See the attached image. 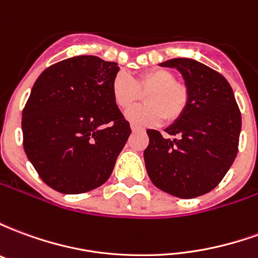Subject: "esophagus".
<instances>
[{
    "label": "esophagus",
    "mask_w": 258,
    "mask_h": 258,
    "mask_svg": "<svg viewBox=\"0 0 258 258\" xmlns=\"http://www.w3.org/2000/svg\"><path fill=\"white\" fill-rule=\"evenodd\" d=\"M131 130H133L134 133H142V131H144V128H141V127H138V125H134V124L131 125Z\"/></svg>",
    "instance_id": "obj_1"
}]
</instances>
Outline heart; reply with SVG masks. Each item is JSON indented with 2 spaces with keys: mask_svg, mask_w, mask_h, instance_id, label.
<instances>
[{
  "mask_svg": "<svg viewBox=\"0 0 258 258\" xmlns=\"http://www.w3.org/2000/svg\"><path fill=\"white\" fill-rule=\"evenodd\" d=\"M113 101L120 110H128L141 101V94L146 105L131 109L127 118L137 125H156L164 118L168 124L175 123L189 103L188 87L175 80L171 70L155 68L144 70L131 79L128 74L118 72L112 80Z\"/></svg>",
  "mask_w": 258,
  "mask_h": 258,
  "instance_id": "heart-1",
  "label": "heart"
}]
</instances>
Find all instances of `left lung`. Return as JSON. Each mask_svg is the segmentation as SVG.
I'll list each match as a JSON object with an SVG mask.
<instances>
[{"instance_id": "obj_1", "label": "left lung", "mask_w": 258, "mask_h": 258, "mask_svg": "<svg viewBox=\"0 0 258 258\" xmlns=\"http://www.w3.org/2000/svg\"><path fill=\"white\" fill-rule=\"evenodd\" d=\"M160 64L182 73L189 103L182 117L166 130L168 138L146 130V171L159 189L190 199L214 189L232 166L238 155L240 110L229 83L216 70L185 58Z\"/></svg>"}]
</instances>
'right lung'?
Returning a JSON list of instances; mask_svg holds the SVG:
<instances>
[{"instance_id": "obj_1", "label": "right lung", "mask_w": 258, "mask_h": 258, "mask_svg": "<svg viewBox=\"0 0 258 258\" xmlns=\"http://www.w3.org/2000/svg\"><path fill=\"white\" fill-rule=\"evenodd\" d=\"M118 66L98 56H74L47 68L22 113L23 148L40 178L60 194L105 184L131 134L113 101Z\"/></svg>"}]
</instances>
